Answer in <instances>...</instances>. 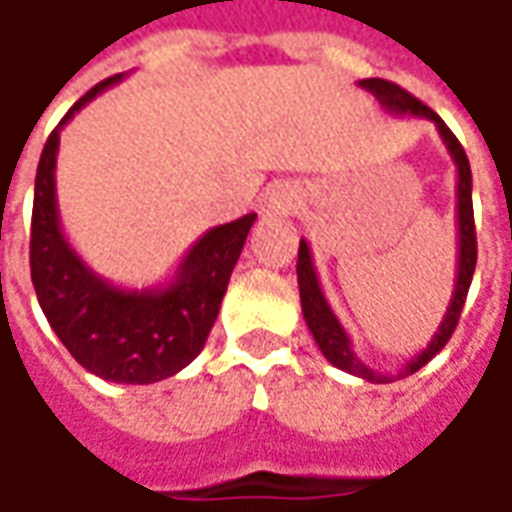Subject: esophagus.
Wrapping results in <instances>:
<instances>
[{"label": "esophagus", "instance_id": "obj_1", "mask_svg": "<svg viewBox=\"0 0 512 512\" xmlns=\"http://www.w3.org/2000/svg\"><path fill=\"white\" fill-rule=\"evenodd\" d=\"M294 203H297V192L291 189V186H274L269 189V201L266 206L272 209V212H280V215H289L291 209H294Z\"/></svg>", "mask_w": 512, "mask_h": 512}]
</instances>
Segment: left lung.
Here are the masks:
<instances>
[{
  "mask_svg": "<svg viewBox=\"0 0 512 512\" xmlns=\"http://www.w3.org/2000/svg\"><path fill=\"white\" fill-rule=\"evenodd\" d=\"M360 87L377 98L379 104L391 115H419V118L433 121L436 130H439L442 144L448 147L450 158L456 164V235H459L456 238V283H453L448 311H445L442 323L436 328V334L431 337V343L402 365V371L397 374V379H402L411 377L422 365H428L445 348L450 334H453V328L459 323V317H462V309H465L467 289H470L473 269H476V226H473V195H470L473 192V178H470V164H467V155L462 150V144L456 141V135L450 133L448 124L433 113L431 107H425L419 98L411 96L408 90H402L394 81L362 79ZM297 286H300V306H303L306 326H309L314 343L320 345L323 357L331 365H337L340 371H348V374L365 379V382H391L394 379V374H379L374 368H368L354 354V345H351L348 331L337 320V314L331 311L326 294L320 289V277H317V269H314L311 249L306 240H300V252H297Z\"/></svg>",
  "mask_w": 512,
  "mask_h": 512,
  "instance_id": "1",
  "label": "left lung"
}]
</instances>
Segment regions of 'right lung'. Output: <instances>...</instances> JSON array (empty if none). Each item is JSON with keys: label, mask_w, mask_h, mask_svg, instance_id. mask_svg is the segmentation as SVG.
<instances>
[{"label": "right lung", "mask_w": 512, "mask_h": 512, "mask_svg": "<svg viewBox=\"0 0 512 512\" xmlns=\"http://www.w3.org/2000/svg\"><path fill=\"white\" fill-rule=\"evenodd\" d=\"M121 79L124 73L84 93L47 138L33 189L30 277L47 323L79 365L107 382L150 385L201 354L257 215L203 232L164 286L121 289L93 272L62 232L56 155L64 124Z\"/></svg>", "instance_id": "1"}]
</instances>
